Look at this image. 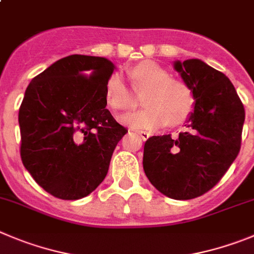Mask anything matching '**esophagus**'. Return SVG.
Listing matches in <instances>:
<instances>
[{
    "mask_svg": "<svg viewBox=\"0 0 254 254\" xmlns=\"http://www.w3.org/2000/svg\"><path fill=\"white\" fill-rule=\"evenodd\" d=\"M136 133L139 134V137H141V138H142L143 141H146V139H147L148 137L151 136V134L148 133V132H146V131H136Z\"/></svg>",
    "mask_w": 254,
    "mask_h": 254,
    "instance_id": "34e87169",
    "label": "esophagus"
}]
</instances>
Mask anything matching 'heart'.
I'll list each match as a JSON object with an SVG mask.
<instances>
[{
    "mask_svg": "<svg viewBox=\"0 0 254 254\" xmlns=\"http://www.w3.org/2000/svg\"><path fill=\"white\" fill-rule=\"evenodd\" d=\"M132 85L143 90L145 108L126 117L125 122L134 128L155 129L166 123L184 122L192 108L191 90L184 81L170 78L169 71L155 62H141L128 71ZM106 101L113 111L128 112L134 107L133 94L118 74L109 76L106 83Z\"/></svg>",
    "mask_w": 254,
    "mask_h": 254,
    "instance_id": "b5f03b06",
    "label": "heart"
}]
</instances>
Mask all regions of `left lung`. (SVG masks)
Returning <instances> with one entry per match:
<instances>
[{
    "label": "left lung",
    "mask_w": 254,
    "mask_h": 254,
    "mask_svg": "<svg viewBox=\"0 0 254 254\" xmlns=\"http://www.w3.org/2000/svg\"><path fill=\"white\" fill-rule=\"evenodd\" d=\"M195 99L179 137L152 136L145 142L143 170L166 196L189 200L213 189L241 150L244 107L232 81L199 59L175 62Z\"/></svg>",
    "instance_id": "8db88e82"
}]
</instances>
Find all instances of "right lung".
I'll list each match as a JSON object with an SVG mask.
<instances>
[{"label": "right lung", "instance_id": "add662e5", "mask_svg": "<svg viewBox=\"0 0 254 254\" xmlns=\"http://www.w3.org/2000/svg\"><path fill=\"white\" fill-rule=\"evenodd\" d=\"M106 58L70 55L26 88L18 111L21 160L45 191L63 200L87 196L108 173L127 129L106 108Z\"/></svg>", "mask_w": 254, "mask_h": 254}]
</instances>
